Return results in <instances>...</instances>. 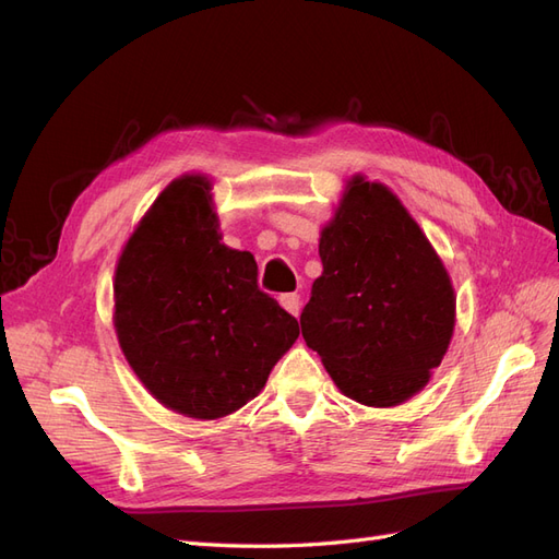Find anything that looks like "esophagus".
<instances>
[{
    "label": "esophagus",
    "instance_id": "esophagus-1",
    "mask_svg": "<svg viewBox=\"0 0 559 559\" xmlns=\"http://www.w3.org/2000/svg\"><path fill=\"white\" fill-rule=\"evenodd\" d=\"M280 306L289 314L298 317V312H300V296L298 294H284V296H280Z\"/></svg>",
    "mask_w": 559,
    "mask_h": 559
}]
</instances>
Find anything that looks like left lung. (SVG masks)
<instances>
[{
  "label": "left lung",
  "instance_id": "8db88e82",
  "mask_svg": "<svg viewBox=\"0 0 559 559\" xmlns=\"http://www.w3.org/2000/svg\"><path fill=\"white\" fill-rule=\"evenodd\" d=\"M324 273L300 331L335 386L370 408H392L427 386L454 331L452 280L427 235L380 181L347 179L321 228Z\"/></svg>",
  "mask_w": 559,
  "mask_h": 559
}]
</instances>
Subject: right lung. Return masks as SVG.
<instances>
[{
  "label": "right lung",
  "instance_id": "add662e5",
  "mask_svg": "<svg viewBox=\"0 0 559 559\" xmlns=\"http://www.w3.org/2000/svg\"><path fill=\"white\" fill-rule=\"evenodd\" d=\"M249 251L222 242L212 179L170 181L134 226L114 275V329L165 408L222 419L261 394L298 321L257 284Z\"/></svg>",
  "mask_w": 559,
  "mask_h": 559
}]
</instances>
